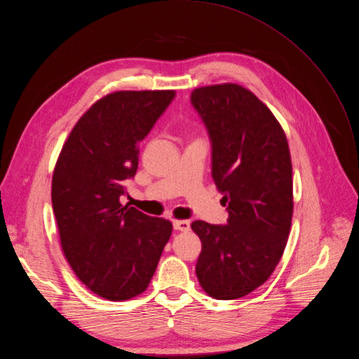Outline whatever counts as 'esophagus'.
<instances>
[{
    "label": "esophagus",
    "instance_id": "1",
    "mask_svg": "<svg viewBox=\"0 0 359 359\" xmlns=\"http://www.w3.org/2000/svg\"><path fill=\"white\" fill-rule=\"evenodd\" d=\"M174 229L178 231H188L189 222L188 220H174Z\"/></svg>",
    "mask_w": 359,
    "mask_h": 359
}]
</instances>
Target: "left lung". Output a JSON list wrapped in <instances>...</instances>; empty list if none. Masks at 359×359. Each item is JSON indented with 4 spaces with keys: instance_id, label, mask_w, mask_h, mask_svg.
I'll use <instances>...</instances> for the list:
<instances>
[{
    "instance_id": "8db88e82",
    "label": "left lung",
    "mask_w": 359,
    "mask_h": 359,
    "mask_svg": "<svg viewBox=\"0 0 359 359\" xmlns=\"http://www.w3.org/2000/svg\"><path fill=\"white\" fill-rule=\"evenodd\" d=\"M194 109L213 146V180L227 224L191 223L201 241L196 273L217 300L261 287L278 265L292 219V165L287 136L266 105L238 83L196 88Z\"/></svg>"
}]
</instances>
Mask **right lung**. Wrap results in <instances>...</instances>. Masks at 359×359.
I'll return each instance as SVG.
<instances>
[{"label":"right lung","instance_id":"right-lung-1","mask_svg":"<svg viewBox=\"0 0 359 359\" xmlns=\"http://www.w3.org/2000/svg\"><path fill=\"white\" fill-rule=\"evenodd\" d=\"M175 97L174 90L116 91L81 116L52 177L60 246L75 276L97 296L130 300L149 285L172 223L121 205L135 177L139 143Z\"/></svg>","mask_w":359,"mask_h":359}]
</instances>
